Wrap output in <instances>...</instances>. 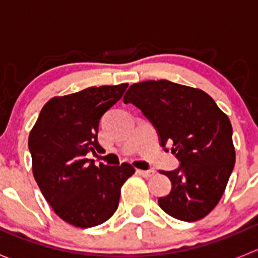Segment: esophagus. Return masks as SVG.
I'll return each instance as SVG.
<instances>
[{"instance_id":"esophagus-1","label":"esophagus","mask_w":258,"mask_h":258,"mask_svg":"<svg viewBox=\"0 0 258 258\" xmlns=\"http://www.w3.org/2000/svg\"><path fill=\"white\" fill-rule=\"evenodd\" d=\"M136 172L139 173L140 176H142V177H145V178H148V177H151V176L155 175V171H153V170H147V171H145V170H136Z\"/></svg>"}]
</instances>
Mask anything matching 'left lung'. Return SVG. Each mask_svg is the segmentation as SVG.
I'll return each mask as SVG.
<instances>
[{
	"instance_id": "obj_1",
	"label": "left lung",
	"mask_w": 258,
	"mask_h": 258,
	"mask_svg": "<svg viewBox=\"0 0 258 258\" xmlns=\"http://www.w3.org/2000/svg\"><path fill=\"white\" fill-rule=\"evenodd\" d=\"M124 103L139 107L155 126L160 144H172L171 152L181 162L162 171L172 183L158 199L160 207L177 220L194 222L216 207L235 167L232 126L211 96L199 88L167 80L130 86ZM166 150V148H165Z\"/></svg>"
}]
</instances>
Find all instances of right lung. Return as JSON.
<instances>
[{"label":"right lung","mask_w":258,"mask_h":258,"mask_svg":"<svg viewBox=\"0 0 258 258\" xmlns=\"http://www.w3.org/2000/svg\"><path fill=\"white\" fill-rule=\"evenodd\" d=\"M127 86L88 87L51 98L30 132L33 177L54 213L75 227L107 221L118 207L122 184L135 173L130 163L97 167L86 158L102 150L97 141L100 119Z\"/></svg>","instance_id":"obj_1"}]
</instances>
